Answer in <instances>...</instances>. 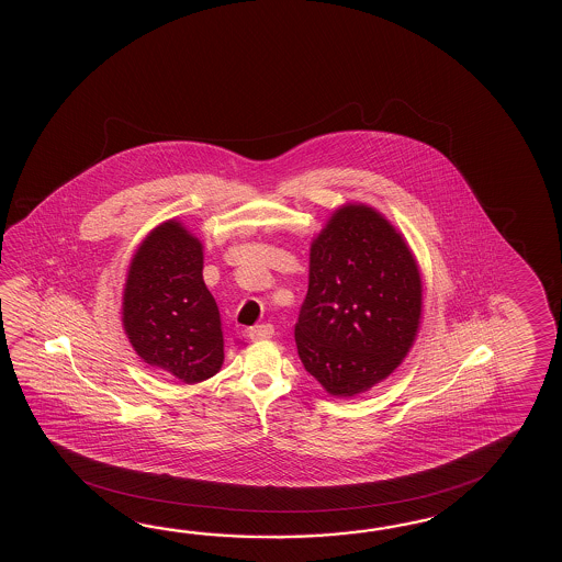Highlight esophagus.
<instances>
[{"mask_svg": "<svg viewBox=\"0 0 562 562\" xmlns=\"http://www.w3.org/2000/svg\"><path fill=\"white\" fill-rule=\"evenodd\" d=\"M276 335V327L271 323H261V325H255L249 329V337L252 341H263V339H271Z\"/></svg>", "mask_w": 562, "mask_h": 562, "instance_id": "esophagus-1", "label": "esophagus"}]
</instances>
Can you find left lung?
Segmentation results:
<instances>
[{"label": "left lung", "mask_w": 562, "mask_h": 562, "mask_svg": "<svg viewBox=\"0 0 562 562\" xmlns=\"http://www.w3.org/2000/svg\"><path fill=\"white\" fill-rule=\"evenodd\" d=\"M419 315L422 279L402 235L370 206L335 211L311 245L295 323L307 373L331 395L370 390L406 358Z\"/></svg>", "instance_id": "8db88e82"}]
</instances>
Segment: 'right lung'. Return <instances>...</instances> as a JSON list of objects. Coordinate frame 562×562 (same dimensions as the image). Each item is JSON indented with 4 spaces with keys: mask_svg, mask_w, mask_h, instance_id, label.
I'll return each mask as SVG.
<instances>
[{
    "mask_svg": "<svg viewBox=\"0 0 562 562\" xmlns=\"http://www.w3.org/2000/svg\"><path fill=\"white\" fill-rule=\"evenodd\" d=\"M124 329L136 353L180 382L213 378L223 363V323L203 281V247L177 221L156 227L132 259Z\"/></svg>",
    "mask_w": 562,
    "mask_h": 562,
    "instance_id": "right-lung-1",
    "label": "right lung"
}]
</instances>
